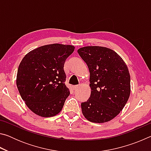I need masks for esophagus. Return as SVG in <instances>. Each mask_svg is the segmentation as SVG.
Segmentation results:
<instances>
[{
    "label": "esophagus",
    "mask_w": 151,
    "mask_h": 151,
    "mask_svg": "<svg viewBox=\"0 0 151 151\" xmlns=\"http://www.w3.org/2000/svg\"><path fill=\"white\" fill-rule=\"evenodd\" d=\"M78 87V85H75V86H73V90H75V89H76Z\"/></svg>",
    "instance_id": "34e87169"
}]
</instances>
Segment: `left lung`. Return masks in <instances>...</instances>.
<instances>
[{"label":"left lung","instance_id":"obj_1","mask_svg":"<svg viewBox=\"0 0 151 151\" xmlns=\"http://www.w3.org/2000/svg\"><path fill=\"white\" fill-rule=\"evenodd\" d=\"M78 53L90 72L91 94L81 103L88 121L103 123L118 115L129 100L131 77L122 58L109 48L98 46L79 48Z\"/></svg>","mask_w":151,"mask_h":151}]
</instances>
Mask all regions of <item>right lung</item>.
I'll return each mask as SVG.
<instances>
[{"mask_svg":"<svg viewBox=\"0 0 151 151\" xmlns=\"http://www.w3.org/2000/svg\"><path fill=\"white\" fill-rule=\"evenodd\" d=\"M72 45L42 46L24 56L18 68L17 86L30 111L42 117L61 111L70 91L65 85V60L73 52Z\"/></svg>","mask_w":151,"mask_h":151,"instance_id":"right-lung-1","label":"right lung"}]
</instances>
